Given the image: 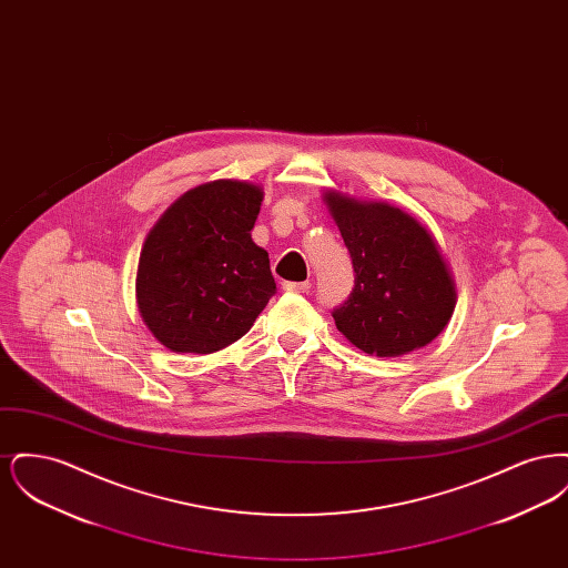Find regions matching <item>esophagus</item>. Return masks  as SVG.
Wrapping results in <instances>:
<instances>
[{
    "instance_id": "34e87169",
    "label": "esophagus",
    "mask_w": 568,
    "mask_h": 568,
    "mask_svg": "<svg viewBox=\"0 0 568 568\" xmlns=\"http://www.w3.org/2000/svg\"><path fill=\"white\" fill-rule=\"evenodd\" d=\"M283 290L285 292H296V294H306L311 290V283L308 281H290V283H283Z\"/></svg>"
}]
</instances>
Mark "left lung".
Segmentation results:
<instances>
[{"label":"left lung","instance_id":"1","mask_svg":"<svg viewBox=\"0 0 568 568\" xmlns=\"http://www.w3.org/2000/svg\"><path fill=\"white\" fill-rule=\"evenodd\" d=\"M352 255L353 290L332 311L336 327L357 349L396 357L426 347L456 306L449 271L428 230L385 202L325 193Z\"/></svg>","mask_w":568,"mask_h":568}]
</instances>
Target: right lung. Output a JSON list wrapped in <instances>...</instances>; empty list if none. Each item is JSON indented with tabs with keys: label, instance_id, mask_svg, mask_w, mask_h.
<instances>
[{
	"label": "right lung",
	"instance_id": "obj_1",
	"mask_svg": "<svg viewBox=\"0 0 568 568\" xmlns=\"http://www.w3.org/2000/svg\"><path fill=\"white\" fill-rule=\"evenodd\" d=\"M262 190L213 181L181 195L149 232L138 308L176 353H215L251 329L274 294L268 253L251 241Z\"/></svg>",
	"mask_w": 568,
	"mask_h": 568
}]
</instances>
